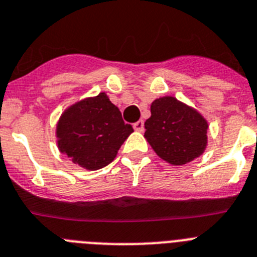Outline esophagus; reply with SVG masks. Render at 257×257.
<instances>
[{
	"mask_svg": "<svg viewBox=\"0 0 257 257\" xmlns=\"http://www.w3.org/2000/svg\"><path fill=\"white\" fill-rule=\"evenodd\" d=\"M133 128H135V131H137V132H144V121H142V120H139V121L133 124Z\"/></svg>",
	"mask_w": 257,
	"mask_h": 257,
	"instance_id": "1",
	"label": "esophagus"
}]
</instances>
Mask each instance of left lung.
Wrapping results in <instances>:
<instances>
[{"mask_svg":"<svg viewBox=\"0 0 257 257\" xmlns=\"http://www.w3.org/2000/svg\"><path fill=\"white\" fill-rule=\"evenodd\" d=\"M144 137L155 154L172 166H183L204 154L208 146V120L196 108L166 95L150 105Z\"/></svg>","mask_w":257,"mask_h":257,"instance_id":"1","label":"left lung"}]
</instances>
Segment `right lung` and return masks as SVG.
Returning <instances> with one entry per match:
<instances>
[{
	"label": "right lung",
	"instance_id": "right-lung-1",
	"mask_svg": "<svg viewBox=\"0 0 257 257\" xmlns=\"http://www.w3.org/2000/svg\"><path fill=\"white\" fill-rule=\"evenodd\" d=\"M131 133L132 125L125 124L105 92L70 104L56 124L60 153L88 171L109 165Z\"/></svg>",
	"mask_w": 257,
	"mask_h": 257
}]
</instances>
